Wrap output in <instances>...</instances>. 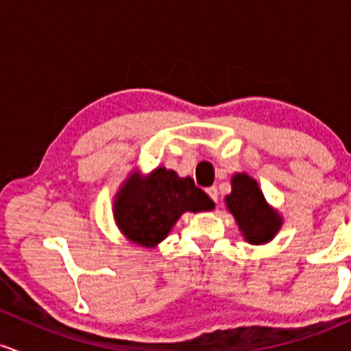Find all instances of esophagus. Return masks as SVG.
Segmentation results:
<instances>
[{"label":"esophagus","mask_w":351,"mask_h":351,"mask_svg":"<svg viewBox=\"0 0 351 351\" xmlns=\"http://www.w3.org/2000/svg\"><path fill=\"white\" fill-rule=\"evenodd\" d=\"M207 194H208V197H210L212 200H214L215 204H217V200H219V192H217V189H215V187H208V189H207Z\"/></svg>","instance_id":"1"}]
</instances>
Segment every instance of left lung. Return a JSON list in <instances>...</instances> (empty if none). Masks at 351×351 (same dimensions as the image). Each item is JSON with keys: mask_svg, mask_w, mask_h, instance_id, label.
I'll return each mask as SVG.
<instances>
[{"mask_svg": "<svg viewBox=\"0 0 351 351\" xmlns=\"http://www.w3.org/2000/svg\"><path fill=\"white\" fill-rule=\"evenodd\" d=\"M226 202L243 237L255 245L274 239L282 226L277 212L267 206L258 184L247 174L232 177V194L226 197Z\"/></svg>", "mask_w": 351, "mask_h": 351, "instance_id": "left-lung-1", "label": "left lung"}]
</instances>
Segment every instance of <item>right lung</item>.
<instances>
[{
  "instance_id": "add662e5",
  "label": "right lung",
  "mask_w": 351,
  "mask_h": 351,
  "mask_svg": "<svg viewBox=\"0 0 351 351\" xmlns=\"http://www.w3.org/2000/svg\"><path fill=\"white\" fill-rule=\"evenodd\" d=\"M215 204L191 177L159 167L151 176L125 180L114 204V217L123 234L137 245L154 247L184 212L210 210Z\"/></svg>"
}]
</instances>
